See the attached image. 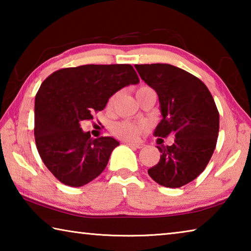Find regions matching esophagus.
I'll return each mask as SVG.
<instances>
[{
	"label": "esophagus",
	"instance_id": "obj_1",
	"mask_svg": "<svg viewBox=\"0 0 251 251\" xmlns=\"http://www.w3.org/2000/svg\"><path fill=\"white\" fill-rule=\"evenodd\" d=\"M126 145H128L129 147H133V148H137V150H141V148L144 147V144L143 143H133V142H127Z\"/></svg>",
	"mask_w": 251,
	"mask_h": 251
}]
</instances>
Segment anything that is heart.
<instances>
[{
	"mask_svg": "<svg viewBox=\"0 0 251 251\" xmlns=\"http://www.w3.org/2000/svg\"><path fill=\"white\" fill-rule=\"evenodd\" d=\"M148 91H151V88L148 86L138 87L137 91H136V97H138L139 95H142ZM113 101H114V96L110 97L108 100V104H107L108 107H110V106L113 105ZM145 128H146L145 123H138V124H136V123H130V122H121L113 126V133L115 134L117 137H121L123 139H128V141H134V139H136L139 135H141L142 130H144Z\"/></svg>",
	"mask_w": 251,
	"mask_h": 251,
	"instance_id": "heart-1",
	"label": "heart"
}]
</instances>
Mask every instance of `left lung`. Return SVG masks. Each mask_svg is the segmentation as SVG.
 <instances>
[{
  "instance_id": "8db88e82",
  "label": "left lung",
  "mask_w": 251,
  "mask_h": 251,
  "mask_svg": "<svg viewBox=\"0 0 251 251\" xmlns=\"http://www.w3.org/2000/svg\"><path fill=\"white\" fill-rule=\"evenodd\" d=\"M141 78L158 95L161 121L155 136H175L171 146H158V164L148 175L159 185L178 188L205 171L215 151L219 113L201 79L171 64L135 65Z\"/></svg>"
}]
</instances>
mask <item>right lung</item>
Returning a JSON list of instances; mask_svg holds the SVG:
<instances>
[{
    "label": "right lung",
    "mask_w": 251,
    "mask_h": 251,
    "mask_svg": "<svg viewBox=\"0 0 251 251\" xmlns=\"http://www.w3.org/2000/svg\"><path fill=\"white\" fill-rule=\"evenodd\" d=\"M138 83L129 64L69 67L42 83L35 96L34 136L42 160L59 181L80 187L100 175L120 142L92 138L80 122L93 120L117 91Z\"/></svg>",
    "instance_id": "obj_1"
}]
</instances>
